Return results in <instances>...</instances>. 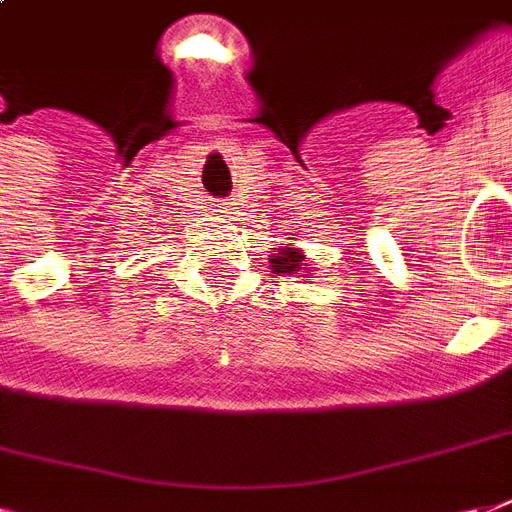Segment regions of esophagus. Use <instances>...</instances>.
<instances>
[{"label":"esophagus","mask_w":512,"mask_h":512,"mask_svg":"<svg viewBox=\"0 0 512 512\" xmlns=\"http://www.w3.org/2000/svg\"><path fill=\"white\" fill-rule=\"evenodd\" d=\"M217 212H225V204H217Z\"/></svg>","instance_id":"34e87169"}]
</instances>
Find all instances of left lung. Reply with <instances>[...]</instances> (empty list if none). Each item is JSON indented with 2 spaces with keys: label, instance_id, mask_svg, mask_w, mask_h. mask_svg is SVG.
<instances>
[{
  "label": "left lung",
  "instance_id": "left-lung-1",
  "mask_svg": "<svg viewBox=\"0 0 512 512\" xmlns=\"http://www.w3.org/2000/svg\"><path fill=\"white\" fill-rule=\"evenodd\" d=\"M303 263V255H300L298 249H282L279 255H271V268L276 273H292L298 271V265Z\"/></svg>",
  "mask_w": 512,
  "mask_h": 512
}]
</instances>
